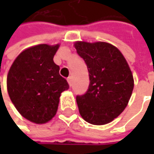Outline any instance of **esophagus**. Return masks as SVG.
<instances>
[{
  "label": "esophagus",
  "instance_id": "esophagus-1",
  "mask_svg": "<svg viewBox=\"0 0 154 154\" xmlns=\"http://www.w3.org/2000/svg\"><path fill=\"white\" fill-rule=\"evenodd\" d=\"M67 80H68V84H69V86H71V85H72V77H71V76H70V77H68Z\"/></svg>",
  "mask_w": 154,
  "mask_h": 154
}]
</instances>
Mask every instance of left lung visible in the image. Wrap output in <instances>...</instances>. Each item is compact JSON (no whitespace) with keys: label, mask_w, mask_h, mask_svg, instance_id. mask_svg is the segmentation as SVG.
Returning a JSON list of instances; mask_svg holds the SVG:
<instances>
[{"label":"left lung","mask_w":154,"mask_h":154,"mask_svg":"<svg viewBox=\"0 0 154 154\" xmlns=\"http://www.w3.org/2000/svg\"><path fill=\"white\" fill-rule=\"evenodd\" d=\"M77 54L89 74L86 93L76 96L81 116L87 122L103 125L126 108L134 89L131 70L120 51L110 44L76 42Z\"/></svg>","instance_id":"obj_1"}]
</instances>
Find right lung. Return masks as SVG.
<instances>
[{
  "label": "right lung",
  "instance_id": "1",
  "mask_svg": "<svg viewBox=\"0 0 154 154\" xmlns=\"http://www.w3.org/2000/svg\"><path fill=\"white\" fill-rule=\"evenodd\" d=\"M58 48V45L31 47L21 52L9 69L7 85L11 101L35 123H45L56 115L61 93L69 88L53 61Z\"/></svg>",
  "mask_w": 154,
  "mask_h": 154
}]
</instances>
